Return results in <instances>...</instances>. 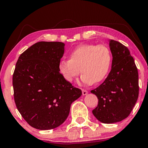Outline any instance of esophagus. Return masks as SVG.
<instances>
[{
    "label": "esophagus",
    "instance_id": "obj_1",
    "mask_svg": "<svg viewBox=\"0 0 148 148\" xmlns=\"http://www.w3.org/2000/svg\"><path fill=\"white\" fill-rule=\"evenodd\" d=\"M82 94H83V95H86L88 94V90H84V89H82Z\"/></svg>",
    "mask_w": 148,
    "mask_h": 148
}]
</instances>
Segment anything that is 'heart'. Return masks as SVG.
I'll return each mask as SVG.
<instances>
[{"mask_svg": "<svg viewBox=\"0 0 148 148\" xmlns=\"http://www.w3.org/2000/svg\"><path fill=\"white\" fill-rule=\"evenodd\" d=\"M112 59L111 50L106 45L85 44L72 51L69 60H61L58 69L69 83L72 82L81 72L84 84H98L106 79L109 73Z\"/></svg>", "mask_w": 148, "mask_h": 148, "instance_id": "obj_1", "label": "heart"}]
</instances>
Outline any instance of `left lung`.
<instances>
[{
    "instance_id": "left-lung-1",
    "label": "left lung",
    "mask_w": 148,
    "mask_h": 148,
    "mask_svg": "<svg viewBox=\"0 0 148 148\" xmlns=\"http://www.w3.org/2000/svg\"><path fill=\"white\" fill-rule=\"evenodd\" d=\"M113 56L111 70L105 81L90 92L98 98V105L92 110L101 123L111 124L127 118L138 97V74L128 48L111 40Z\"/></svg>"
}]
</instances>
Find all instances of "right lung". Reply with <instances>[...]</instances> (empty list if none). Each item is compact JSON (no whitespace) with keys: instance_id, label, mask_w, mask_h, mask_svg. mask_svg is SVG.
<instances>
[{"instance_id":"1","label":"right lung","mask_w":148,"mask_h":148,"mask_svg":"<svg viewBox=\"0 0 148 148\" xmlns=\"http://www.w3.org/2000/svg\"><path fill=\"white\" fill-rule=\"evenodd\" d=\"M64 47L60 42H39L22 53L16 63L12 76L15 104L28 125L37 130L62 125L72 103L82 94L59 72Z\"/></svg>"}]
</instances>
